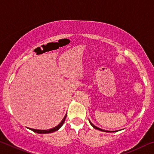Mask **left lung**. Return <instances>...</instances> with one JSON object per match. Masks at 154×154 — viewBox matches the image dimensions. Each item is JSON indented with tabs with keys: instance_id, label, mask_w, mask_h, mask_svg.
<instances>
[{
	"instance_id": "obj_1",
	"label": "left lung",
	"mask_w": 154,
	"mask_h": 154,
	"mask_svg": "<svg viewBox=\"0 0 154 154\" xmlns=\"http://www.w3.org/2000/svg\"><path fill=\"white\" fill-rule=\"evenodd\" d=\"M89 122H90V124H91V126H92L94 128H95V129H96V130H100V131L106 132H117V131H118V130H117V131H109V130H103V129H101V128H98L97 126H94V125L90 120H89Z\"/></svg>"
}]
</instances>
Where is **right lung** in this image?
<instances>
[{"label":"right lung","mask_w":154,"mask_h":154,"mask_svg":"<svg viewBox=\"0 0 154 154\" xmlns=\"http://www.w3.org/2000/svg\"><path fill=\"white\" fill-rule=\"evenodd\" d=\"M66 118V114L65 115V116L64 117V118L62 119V120L61 121L60 123L58 126H56V127H54L53 128L49 129V130H36V129H33V128H28L30 130H32V131L36 132V133L38 134H48V133H51V132H54L56 131V130H58L60 128L61 126L63 125V124L64 123L65 119Z\"/></svg>","instance_id":"right-lung-1"}]
</instances>
